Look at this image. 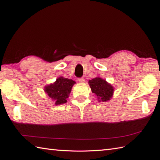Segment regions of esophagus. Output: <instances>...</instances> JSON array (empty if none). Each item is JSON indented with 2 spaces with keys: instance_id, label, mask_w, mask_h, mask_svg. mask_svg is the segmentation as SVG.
<instances>
[{
  "instance_id": "esophagus-1",
  "label": "esophagus",
  "mask_w": 160,
  "mask_h": 160,
  "mask_svg": "<svg viewBox=\"0 0 160 160\" xmlns=\"http://www.w3.org/2000/svg\"><path fill=\"white\" fill-rule=\"evenodd\" d=\"M78 81H79L80 83H83L85 81V79H84L83 77H81V78H79V79H78Z\"/></svg>"
}]
</instances>
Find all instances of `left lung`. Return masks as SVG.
<instances>
[{
	"instance_id": "8db88e82",
	"label": "left lung",
	"mask_w": 160,
	"mask_h": 160,
	"mask_svg": "<svg viewBox=\"0 0 160 160\" xmlns=\"http://www.w3.org/2000/svg\"><path fill=\"white\" fill-rule=\"evenodd\" d=\"M92 93H94L99 102L108 101L112 97L114 88L111 84L100 77H96L88 81Z\"/></svg>"
}]
</instances>
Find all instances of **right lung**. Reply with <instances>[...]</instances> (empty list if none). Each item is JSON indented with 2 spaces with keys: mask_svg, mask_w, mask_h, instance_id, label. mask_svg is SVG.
I'll return each instance as SVG.
<instances>
[{
  "mask_svg": "<svg viewBox=\"0 0 160 160\" xmlns=\"http://www.w3.org/2000/svg\"><path fill=\"white\" fill-rule=\"evenodd\" d=\"M75 81L62 77H59L53 83L45 86L44 92L53 101L55 105H59L67 102V98Z\"/></svg>",
  "mask_w": 160,
  "mask_h": 160,
  "instance_id": "add662e5",
  "label": "right lung"
}]
</instances>
